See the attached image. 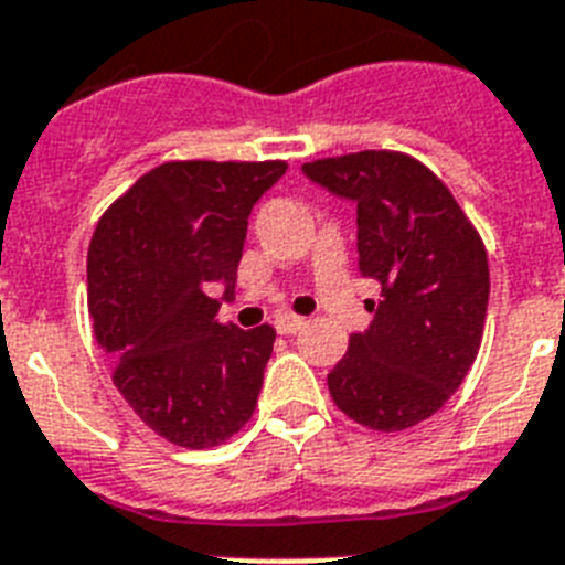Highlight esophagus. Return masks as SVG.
Segmentation results:
<instances>
[{
    "mask_svg": "<svg viewBox=\"0 0 565 565\" xmlns=\"http://www.w3.org/2000/svg\"><path fill=\"white\" fill-rule=\"evenodd\" d=\"M303 318L301 316H292V312H284V316L276 318V330L281 332V335H296L298 330H303Z\"/></svg>",
    "mask_w": 565,
    "mask_h": 565,
    "instance_id": "34e87169",
    "label": "esophagus"
}]
</instances>
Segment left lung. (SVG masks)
Listing matches in <instances>:
<instances>
[{
  "mask_svg": "<svg viewBox=\"0 0 565 565\" xmlns=\"http://www.w3.org/2000/svg\"><path fill=\"white\" fill-rule=\"evenodd\" d=\"M358 204V267L381 284L370 330L327 375L338 409L375 431L431 418L472 370L489 303L483 238L444 181L398 150L303 164Z\"/></svg>",
  "mask_w": 565,
  "mask_h": 565,
  "instance_id": "obj_1",
  "label": "left lung"
}]
</instances>
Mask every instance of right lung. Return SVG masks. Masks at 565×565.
I'll return each instance as SVG.
<instances>
[{
	"label": "right lung",
	"mask_w": 565,
	"mask_h": 565,
	"mask_svg": "<svg viewBox=\"0 0 565 565\" xmlns=\"http://www.w3.org/2000/svg\"><path fill=\"white\" fill-rule=\"evenodd\" d=\"M287 161H164L113 201L87 249L93 335L113 384L156 435L184 449L253 418L276 330L215 318L235 296L249 210Z\"/></svg>",
	"instance_id": "1"
}]
</instances>
